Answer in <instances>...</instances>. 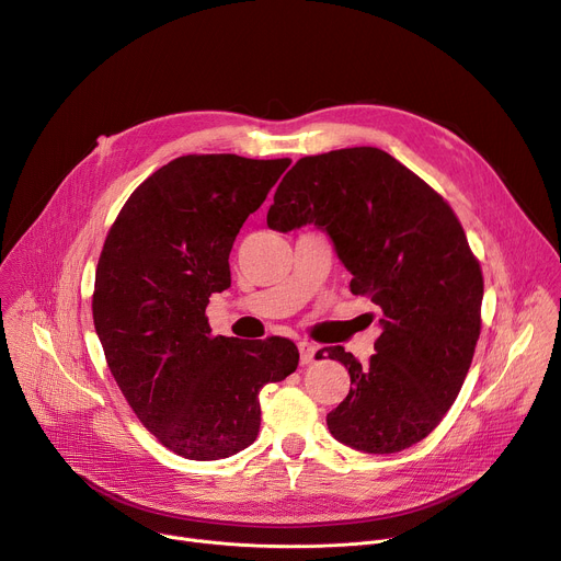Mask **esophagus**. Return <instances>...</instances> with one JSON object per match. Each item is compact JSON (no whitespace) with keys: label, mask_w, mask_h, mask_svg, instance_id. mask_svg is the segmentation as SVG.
I'll list each match as a JSON object with an SVG mask.
<instances>
[{"label":"esophagus","mask_w":561,"mask_h":561,"mask_svg":"<svg viewBox=\"0 0 561 561\" xmlns=\"http://www.w3.org/2000/svg\"><path fill=\"white\" fill-rule=\"evenodd\" d=\"M297 347H300V363H302V365H311V363H313V356H316V352H318V347H316L313 343H309V341H302Z\"/></svg>","instance_id":"esophagus-1"}]
</instances>
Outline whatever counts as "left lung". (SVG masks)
Returning a JSON list of instances; mask_svg holds the SVG:
<instances>
[{"mask_svg":"<svg viewBox=\"0 0 561 561\" xmlns=\"http://www.w3.org/2000/svg\"><path fill=\"white\" fill-rule=\"evenodd\" d=\"M316 222L352 273L350 288L383 318L377 354L316 358L347 367L352 388L327 415L331 435L365 454L424 439L465 383L480 335L482 271L451 205L375 146L307 156L284 175L268 228Z\"/></svg>","mask_w":561,"mask_h":561,"instance_id":"obj_1","label":"left lung"}]
</instances>
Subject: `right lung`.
<instances>
[{
    "mask_svg": "<svg viewBox=\"0 0 561 561\" xmlns=\"http://www.w3.org/2000/svg\"><path fill=\"white\" fill-rule=\"evenodd\" d=\"M290 164L232 153L182 156L148 175L105 237L92 318L105 363L137 420L190 460L230 458L256 439L259 392L293 375L279 335H214L205 309L226 290L245 218Z\"/></svg>",
    "mask_w": 561,
    "mask_h": 561,
    "instance_id": "add662e5",
    "label": "right lung"
}]
</instances>
